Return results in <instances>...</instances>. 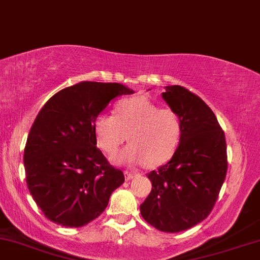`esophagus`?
Here are the masks:
<instances>
[{"label":"esophagus","instance_id":"34e87169","mask_svg":"<svg viewBox=\"0 0 260 260\" xmlns=\"http://www.w3.org/2000/svg\"><path fill=\"white\" fill-rule=\"evenodd\" d=\"M138 175L136 171H126L124 172V176H126V180H132V178L136 177Z\"/></svg>","mask_w":260,"mask_h":260}]
</instances>
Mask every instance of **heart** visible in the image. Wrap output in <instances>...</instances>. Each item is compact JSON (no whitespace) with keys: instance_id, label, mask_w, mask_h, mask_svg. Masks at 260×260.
<instances>
[{"instance_id":"1","label":"heart","mask_w":260,"mask_h":260,"mask_svg":"<svg viewBox=\"0 0 260 260\" xmlns=\"http://www.w3.org/2000/svg\"><path fill=\"white\" fill-rule=\"evenodd\" d=\"M96 144L115 155L128 140L131 144L116 157L126 165L160 166L174 156L183 133V124L172 109H160L145 98H129L115 107V116L100 113L94 121Z\"/></svg>"}]
</instances>
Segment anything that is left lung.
<instances>
[{"instance_id":"1","label":"left lung","mask_w":260,"mask_h":260,"mask_svg":"<svg viewBox=\"0 0 260 260\" xmlns=\"http://www.w3.org/2000/svg\"><path fill=\"white\" fill-rule=\"evenodd\" d=\"M162 99L180 115L183 133L174 156L148 174L153 188L143 204V219L162 232H181L213 210L226 172L223 131L198 95L180 85L165 86Z\"/></svg>"}]
</instances>
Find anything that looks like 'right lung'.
<instances>
[{"label": "right lung", "mask_w": 260, "mask_h": 260, "mask_svg": "<svg viewBox=\"0 0 260 260\" xmlns=\"http://www.w3.org/2000/svg\"><path fill=\"white\" fill-rule=\"evenodd\" d=\"M133 92L120 83L82 82L56 92L38 113L24 149L25 180L52 222L86 225L124 182L96 148L94 121L112 99Z\"/></svg>", "instance_id": "add662e5"}]
</instances>
